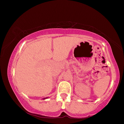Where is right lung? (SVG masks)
<instances>
[{"label": "right lung", "instance_id": "add662e5", "mask_svg": "<svg viewBox=\"0 0 124 124\" xmlns=\"http://www.w3.org/2000/svg\"><path fill=\"white\" fill-rule=\"evenodd\" d=\"M46 98H48V97H46V98H43V100H45V99H46Z\"/></svg>", "mask_w": 124, "mask_h": 124}]
</instances>
